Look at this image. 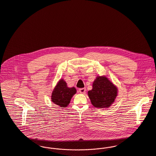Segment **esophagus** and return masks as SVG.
<instances>
[{
    "mask_svg": "<svg viewBox=\"0 0 156 156\" xmlns=\"http://www.w3.org/2000/svg\"><path fill=\"white\" fill-rule=\"evenodd\" d=\"M79 92L81 94H84L86 93V88H82L79 89Z\"/></svg>",
    "mask_w": 156,
    "mask_h": 156,
    "instance_id": "esophagus-1",
    "label": "esophagus"
}]
</instances>
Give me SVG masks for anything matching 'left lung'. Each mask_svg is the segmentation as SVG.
<instances>
[{
  "label": "left lung",
  "instance_id": "1",
  "mask_svg": "<svg viewBox=\"0 0 156 156\" xmlns=\"http://www.w3.org/2000/svg\"><path fill=\"white\" fill-rule=\"evenodd\" d=\"M92 105L96 108H108L117 96V88L106 77L98 76L93 83V88L88 91Z\"/></svg>",
  "mask_w": 156,
  "mask_h": 156
}]
</instances>
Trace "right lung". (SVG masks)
<instances>
[{
  "label": "right lung",
  "instance_id": "obj_1",
  "mask_svg": "<svg viewBox=\"0 0 156 156\" xmlns=\"http://www.w3.org/2000/svg\"><path fill=\"white\" fill-rule=\"evenodd\" d=\"M76 92L75 87H68L66 83L63 80H60L52 91L51 101L61 108H65Z\"/></svg>",
  "mask_w": 156,
  "mask_h": 156
}]
</instances>
